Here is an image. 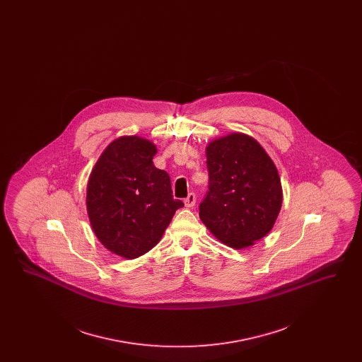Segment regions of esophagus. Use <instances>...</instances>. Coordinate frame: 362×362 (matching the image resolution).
<instances>
[{"mask_svg":"<svg viewBox=\"0 0 362 362\" xmlns=\"http://www.w3.org/2000/svg\"><path fill=\"white\" fill-rule=\"evenodd\" d=\"M195 201H197L195 194H194V192H189V195H187V198L185 199V205H186V207H192L195 205Z\"/></svg>","mask_w":362,"mask_h":362,"instance_id":"34e87169","label":"esophagus"}]
</instances>
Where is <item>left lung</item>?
<instances>
[{
  "label": "left lung",
  "mask_w": 362,
  "mask_h": 362,
  "mask_svg": "<svg viewBox=\"0 0 362 362\" xmlns=\"http://www.w3.org/2000/svg\"><path fill=\"white\" fill-rule=\"evenodd\" d=\"M206 157L209 187L199 217L229 247H250L272 230L281 210L276 165L254 138L240 133L210 142Z\"/></svg>",
  "instance_id": "left-lung-1"
}]
</instances>
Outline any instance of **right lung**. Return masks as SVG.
I'll return each instance as SVG.
<instances>
[{
	"label": "right lung",
	"instance_id": "1",
	"mask_svg": "<svg viewBox=\"0 0 362 362\" xmlns=\"http://www.w3.org/2000/svg\"><path fill=\"white\" fill-rule=\"evenodd\" d=\"M155 145L144 138L115 139L89 176L86 209L98 239L111 252L134 259L161 239L177 209L170 175L153 165Z\"/></svg>",
	"mask_w": 362,
	"mask_h": 362
}]
</instances>
